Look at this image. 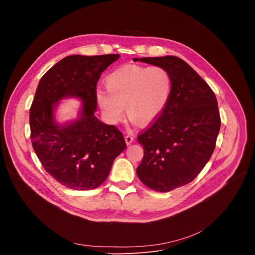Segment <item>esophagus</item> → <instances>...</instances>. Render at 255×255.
I'll return each mask as SVG.
<instances>
[{"instance_id":"obj_1","label":"esophagus","mask_w":255,"mask_h":255,"mask_svg":"<svg viewBox=\"0 0 255 255\" xmlns=\"http://www.w3.org/2000/svg\"><path fill=\"white\" fill-rule=\"evenodd\" d=\"M133 141H134V137L132 135H126L125 136V142H126L127 145L131 144Z\"/></svg>"}]
</instances>
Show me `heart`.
Segmentation results:
<instances>
[{"label":"heart","mask_w":255,"mask_h":255,"mask_svg":"<svg viewBox=\"0 0 255 255\" xmlns=\"http://www.w3.org/2000/svg\"><path fill=\"white\" fill-rule=\"evenodd\" d=\"M106 91L98 90L97 102L111 123L122 119L123 108L133 122L147 125L157 119L169 101L172 81L161 66L129 64L112 71L105 80Z\"/></svg>","instance_id":"obj_1"}]
</instances>
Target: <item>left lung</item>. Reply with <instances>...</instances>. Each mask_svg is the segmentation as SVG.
Wrapping results in <instances>:
<instances>
[{
  "label": "left lung",
  "instance_id": "left-lung-1",
  "mask_svg": "<svg viewBox=\"0 0 255 255\" xmlns=\"http://www.w3.org/2000/svg\"><path fill=\"white\" fill-rule=\"evenodd\" d=\"M139 60L161 66L171 76L164 111L137 136L144 148L136 169L139 179L153 191L166 193L191 183L209 161L220 131V113L210 86L181 58L167 55Z\"/></svg>",
  "mask_w": 255,
  "mask_h": 255
}]
</instances>
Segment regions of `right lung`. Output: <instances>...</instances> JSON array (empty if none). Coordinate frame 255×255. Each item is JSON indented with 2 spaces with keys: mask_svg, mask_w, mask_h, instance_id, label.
I'll use <instances>...</instances> for the list:
<instances>
[{
  "mask_svg": "<svg viewBox=\"0 0 255 255\" xmlns=\"http://www.w3.org/2000/svg\"><path fill=\"white\" fill-rule=\"evenodd\" d=\"M119 54L69 55L41 78L29 115L33 149L46 172L62 186L94 190L110 173L115 158L127 147L122 132L95 116L97 84ZM84 104L82 117L64 128L53 120V109L64 96Z\"/></svg>",
  "mask_w": 255,
  "mask_h": 255,
  "instance_id": "right-lung-1",
  "label": "right lung"
}]
</instances>
